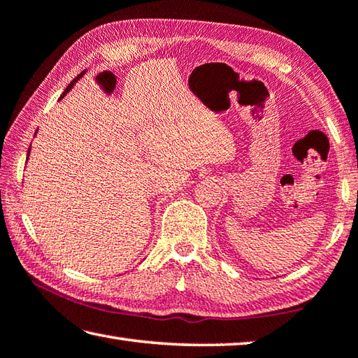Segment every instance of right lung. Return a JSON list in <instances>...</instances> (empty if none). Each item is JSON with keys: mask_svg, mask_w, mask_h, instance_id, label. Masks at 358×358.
I'll return each instance as SVG.
<instances>
[{"mask_svg": "<svg viewBox=\"0 0 358 358\" xmlns=\"http://www.w3.org/2000/svg\"><path fill=\"white\" fill-rule=\"evenodd\" d=\"M82 74H83V73H80V74H79V76H77V77H76V79H74V80H73V82H71V83H69V85H68V87H66V90H65V91H63V94H62V97H63V96H65V94H66V93H68V91H69V90H71V87H73V85H74V82H76V80H77V79H79V77H80V76H82ZM27 155H29V150H27Z\"/></svg>", "mask_w": 358, "mask_h": 358, "instance_id": "right-lung-1", "label": "right lung"}]
</instances>
